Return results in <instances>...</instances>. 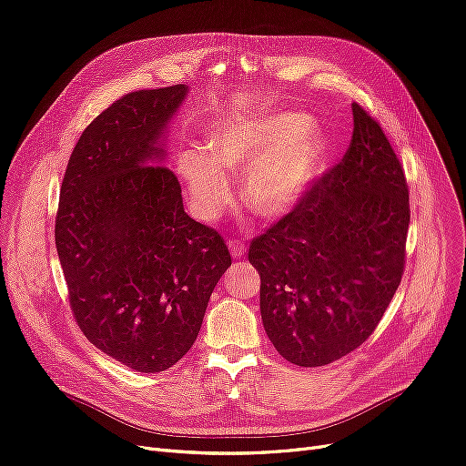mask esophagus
I'll return each mask as SVG.
<instances>
[{
	"label": "esophagus",
	"instance_id": "esophagus-1",
	"mask_svg": "<svg viewBox=\"0 0 466 466\" xmlns=\"http://www.w3.org/2000/svg\"><path fill=\"white\" fill-rule=\"evenodd\" d=\"M228 249H230V253H232L234 258H239L241 255H244L246 246L241 244V241H238V239H230V241H228Z\"/></svg>",
	"mask_w": 466,
	"mask_h": 466
}]
</instances>
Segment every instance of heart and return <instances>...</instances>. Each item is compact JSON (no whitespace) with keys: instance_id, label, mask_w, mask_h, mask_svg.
I'll list each match as a JSON object with an SVG mask.
<instances>
[{"instance_id":"heart-1","label":"heart","mask_w":466,"mask_h":466,"mask_svg":"<svg viewBox=\"0 0 466 466\" xmlns=\"http://www.w3.org/2000/svg\"><path fill=\"white\" fill-rule=\"evenodd\" d=\"M329 150L326 133L310 116L276 112L213 127L206 150L192 147L178 152L175 166L201 217H213L228 198L225 169L249 166L244 177L246 206L260 218H279L312 188Z\"/></svg>"}]
</instances>
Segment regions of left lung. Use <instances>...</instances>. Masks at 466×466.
I'll return each instance as SVG.
<instances>
[{
    "label": "left lung",
    "instance_id": "1",
    "mask_svg": "<svg viewBox=\"0 0 466 466\" xmlns=\"http://www.w3.org/2000/svg\"><path fill=\"white\" fill-rule=\"evenodd\" d=\"M354 131L339 164L297 208L251 241L262 326L300 368L326 366L377 328L406 265V175L377 121L352 103Z\"/></svg>",
    "mask_w": 466,
    "mask_h": 466
}]
</instances>
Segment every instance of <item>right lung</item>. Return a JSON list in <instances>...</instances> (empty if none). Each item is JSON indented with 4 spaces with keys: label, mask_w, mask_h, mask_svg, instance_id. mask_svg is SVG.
Segmentation results:
<instances>
[{
    "label": "right lung",
    "mask_w": 466,
    "mask_h": 466,
    "mask_svg": "<svg viewBox=\"0 0 466 466\" xmlns=\"http://www.w3.org/2000/svg\"><path fill=\"white\" fill-rule=\"evenodd\" d=\"M187 86L133 91L79 137L60 187L55 244L79 329L140 373L166 371L194 345L232 265L217 230L185 213L167 126Z\"/></svg>",
    "instance_id": "add662e5"
}]
</instances>
